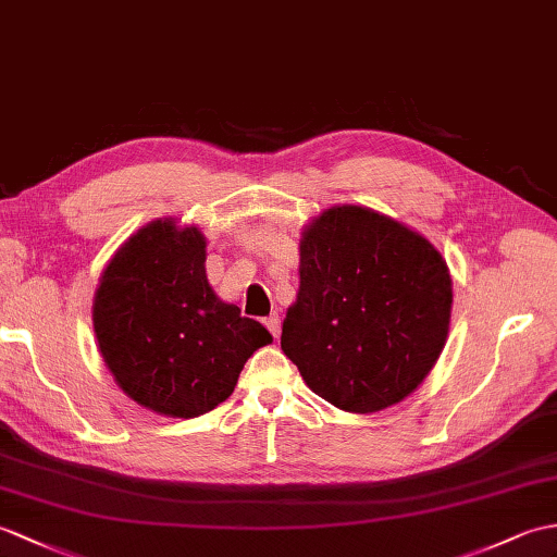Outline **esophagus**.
<instances>
[{"label":"esophagus","mask_w":557,"mask_h":557,"mask_svg":"<svg viewBox=\"0 0 557 557\" xmlns=\"http://www.w3.org/2000/svg\"><path fill=\"white\" fill-rule=\"evenodd\" d=\"M263 322H265V327L270 330V334H273V337L277 339V337H280V330H282V325H280V315H277V313H273V315H268Z\"/></svg>","instance_id":"1"}]
</instances>
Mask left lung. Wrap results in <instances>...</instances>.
<instances>
[{
	"label": "left lung",
	"mask_w": 557,
	"mask_h": 557,
	"mask_svg": "<svg viewBox=\"0 0 557 557\" xmlns=\"http://www.w3.org/2000/svg\"><path fill=\"white\" fill-rule=\"evenodd\" d=\"M454 282L420 232L368 206H330L301 232L282 351L346 412L400 404L442 356Z\"/></svg>",
	"instance_id": "left-lung-1"
}]
</instances>
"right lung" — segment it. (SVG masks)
Returning <instances> with one entry per match:
<instances>
[{
    "mask_svg": "<svg viewBox=\"0 0 557 557\" xmlns=\"http://www.w3.org/2000/svg\"><path fill=\"white\" fill-rule=\"evenodd\" d=\"M99 354L141 408L199 418L235 392L253 351L273 342L206 277V237L175 218L151 220L103 268L92 304Z\"/></svg>",
    "mask_w": 557,
    "mask_h": 557,
    "instance_id": "add662e5",
    "label": "right lung"
}]
</instances>
